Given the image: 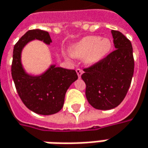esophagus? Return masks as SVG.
Listing matches in <instances>:
<instances>
[{
    "label": "esophagus",
    "mask_w": 148,
    "mask_h": 148,
    "mask_svg": "<svg viewBox=\"0 0 148 148\" xmlns=\"http://www.w3.org/2000/svg\"><path fill=\"white\" fill-rule=\"evenodd\" d=\"M76 73H77V74H78V78H81V76H82V70H80V69H77V70H76Z\"/></svg>",
    "instance_id": "esophagus-1"
}]
</instances>
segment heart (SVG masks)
Here are the masks:
<instances>
[{
	"label": "heart",
	"mask_w": 148,
	"mask_h": 148,
	"mask_svg": "<svg viewBox=\"0 0 148 148\" xmlns=\"http://www.w3.org/2000/svg\"><path fill=\"white\" fill-rule=\"evenodd\" d=\"M112 40L99 36L82 38L70 47V54L74 58H83L85 64L94 66L104 60L112 50Z\"/></svg>",
	"instance_id": "obj_1"
}]
</instances>
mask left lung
<instances>
[{"instance_id": "1", "label": "left lung", "mask_w": 148, "mask_h": 148, "mask_svg": "<svg viewBox=\"0 0 148 148\" xmlns=\"http://www.w3.org/2000/svg\"><path fill=\"white\" fill-rule=\"evenodd\" d=\"M113 51L101 62L84 69L86 97L93 108L109 110L117 107L129 90L134 61L132 45L120 32L112 30Z\"/></svg>"}]
</instances>
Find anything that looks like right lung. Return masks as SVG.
Segmentation results:
<instances>
[{
    "mask_svg": "<svg viewBox=\"0 0 148 148\" xmlns=\"http://www.w3.org/2000/svg\"><path fill=\"white\" fill-rule=\"evenodd\" d=\"M38 40L49 45L52 43L49 32L40 29L28 31L14 48L11 67L12 78L22 101L32 112L40 115H52L61 110L66 91L78 79L75 70L51 65L39 75L25 70L22 63L23 48L32 40Z\"/></svg>",
    "mask_w": 148,
    "mask_h": 148,
    "instance_id": "add662e5",
    "label": "right lung"
}]
</instances>
